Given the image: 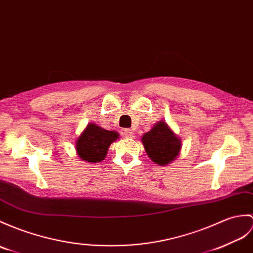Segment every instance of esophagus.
I'll return each mask as SVG.
<instances>
[{
  "mask_svg": "<svg viewBox=\"0 0 253 253\" xmlns=\"http://www.w3.org/2000/svg\"><path fill=\"white\" fill-rule=\"evenodd\" d=\"M123 134H124L126 138H132L133 137V133H132L130 129H124V130H123Z\"/></svg>",
  "mask_w": 253,
  "mask_h": 253,
  "instance_id": "esophagus-1",
  "label": "esophagus"
}]
</instances>
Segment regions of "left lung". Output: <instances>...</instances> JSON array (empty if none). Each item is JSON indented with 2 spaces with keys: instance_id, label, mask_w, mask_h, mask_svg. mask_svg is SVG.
Returning a JSON list of instances; mask_svg holds the SVG:
<instances>
[{
  "instance_id": "1",
  "label": "left lung",
  "mask_w": 253,
  "mask_h": 253,
  "mask_svg": "<svg viewBox=\"0 0 253 253\" xmlns=\"http://www.w3.org/2000/svg\"><path fill=\"white\" fill-rule=\"evenodd\" d=\"M142 143L149 157L161 166H166L179 155L181 141L165 122H160L143 134Z\"/></svg>"
}]
</instances>
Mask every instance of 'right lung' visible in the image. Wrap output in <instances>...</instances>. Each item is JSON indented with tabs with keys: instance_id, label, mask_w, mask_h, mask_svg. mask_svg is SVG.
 <instances>
[{
	"instance_id": "right-lung-1",
	"label": "right lung",
	"mask_w": 253,
	"mask_h": 253,
	"mask_svg": "<svg viewBox=\"0 0 253 253\" xmlns=\"http://www.w3.org/2000/svg\"><path fill=\"white\" fill-rule=\"evenodd\" d=\"M119 138V133L105 130L95 124H89L76 141V151L83 161L101 162L107 156L110 144Z\"/></svg>"
}]
</instances>
